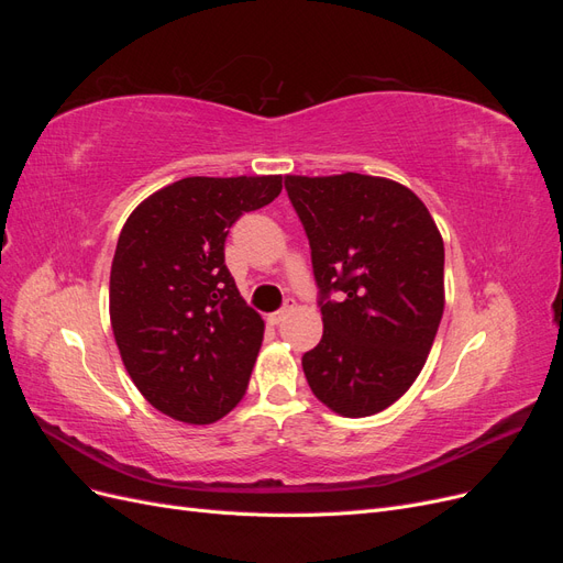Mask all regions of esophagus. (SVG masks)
<instances>
[{
  "label": "esophagus",
  "instance_id": "esophagus-1",
  "mask_svg": "<svg viewBox=\"0 0 563 563\" xmlns=\"http://www.w3.org/2000/svg\"><path fill=\"white\" fill-rule=\"evenodd\" d=\"M294 300H286V305L282 310H277V312H272L267 319H269V323H279V321H284L288 314H291V310H294Z\"/></svg>",
  "mask_w": 563,
  "mask_h": 563
}]
</instances>
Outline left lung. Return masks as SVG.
Wrapping results in <instances>:
<instances>
[{
    "instance_id": "left-lung-1",
    "label": "left lung",
    "mask_w": 563,
    "mask_h": 563,
    "mask_svg": "<svg viewBox=\"0 0 563 563\" xmlns=\"http://www.w3.org/2000/svg\"><path fill=\"white\" fill-rule=\"evenodd\" d=\"M284 185L310 240L323 321L319 345L302 354L305 378L340 416L380 413L428 362L444 314V242L428 207L395 180L340 174Z\"/></svg>"
}]
</instances>
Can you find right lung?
I'll return each mask as SVG.
<instances>
[{"mask_svg":"<svg viewBox=\"0 0 563 563\" xmlns=\"http://www.w3.org/2000/svg\"><path fill=\"white\" fill-rule=\"evenodd\" d=\"M282 176H192L141 201L119 234L110 321L141 395L164 416L209 424L242 401L265 323L236 291L225 240Z\"/></svg>","mask_w":563,"mask_h":563,"instance_id":"right-lung-1","label":"right lung"}]
</instances>
